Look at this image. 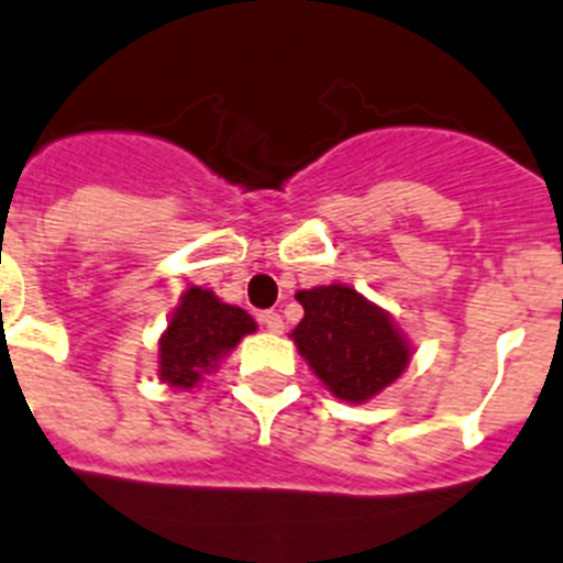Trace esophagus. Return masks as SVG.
<instances>
[{
    "label": "esophagus",
    "instance_id": "1",
    "mask_svg": "<svg viewBox=\"0 0 563 563\" xmlns=\"http://www.w3.org/2000/svg\"><path fill=\"white\" fill-rule=\"evenodd\" d=\"M261 325L272 334H280L283 331V317L277 311H261Z\"/></svg>",
    "mask_w": 563,
    "mask_h": 563
}]
</instances>
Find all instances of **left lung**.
I'll list each match as a JSON object with an SVG mask.
<instances>
[{"instance_id": "obj_1", "label": "left lung", "mask_w": 563, "mask_h": 563, "mask_svg": "<svg viewBox=\"0 0 563 563\" xmlns=\"http://www.w3.org/2000/svg\"><path fill=\"white\" fill-rule=\"evenodd\" d=\"M295 297L306 314L288 336L336 399L368 402L405 374L413 356L408 336L356 288L331 283Z\"/></svg>"}]
</instances>
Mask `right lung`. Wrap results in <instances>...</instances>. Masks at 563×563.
Listing matches in <instances>:
<instances>
[{
  "label": "right lung",
  "mask_w": 563,
  "mask_h": 563,
  "mask_svg": "<svg viewBox=\"0 0 563 563\" xmlns=\"http://www.w3.org/2000/svg\"><path fill=\"white\" fill-rule=\"evenodd\" d=\"M252 331H257V322L246 311L223 302L209 288L189 286L158 340L161 383L178 390L195 388Z\"/></svg>",
  "instance_id": "obj_1"
}]
</instances>
